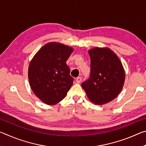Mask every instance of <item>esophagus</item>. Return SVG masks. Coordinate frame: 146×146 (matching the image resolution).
<instances>
[{
	"label": "esophagus",
	"mask_w": 146,
	"mask_h": 146,
	"mask_svg": "<svg viewBox=\"0 0 146 146\" xmlns=\"http://www.w3.org/2000/svg\"><path fill=\"white\" fill-rule=\"evenodd\" d=\"M81 81H82V78L80 77V76H78V77H77L76 78V82L77 83H80Z\"/></svg>",
	"instance_id": "34e87169"
}]
</instances>
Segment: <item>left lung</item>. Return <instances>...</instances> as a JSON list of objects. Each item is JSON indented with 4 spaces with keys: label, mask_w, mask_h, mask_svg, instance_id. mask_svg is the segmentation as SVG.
Masks as SVG:
<instances>
[{
    "label": "left lung",
    "mask_w": 146,
    "mask_h": 146,
    "mask_svg": "<svg viewBox=\"0 0 146 146\" xmlns=\"http://www.w3.org/2000/svg\"><path fill=\"white\" fill-rule=\"evenodd\" d=\"M90 75L82 87L91 102L102 105L117 97L125 80L123 66L117 55L109 48H95L89 51Z\"/></svg>",
    "instance_id": "left-lung-1"
}]
</instances>
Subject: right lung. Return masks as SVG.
Listing matches in <instances>:
<instances>
[{"label": "right lung", "instance_id": "add662e5", "mask_svg": "<svg viewBox=\"0 0 146 146\" xmlns=\"http://www.w3.org/2000/svg\"><path fill=\"white\" fill-rule=\"evenodd\" d=\"M73 49L60 43L49 42L39 49L29 66V84L36 97L46 104L64 99L73 83L66 62Z\"/></svg>", "mask_w": 146, "mask_h": 146}]
</instances>
